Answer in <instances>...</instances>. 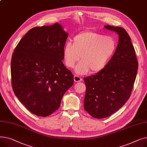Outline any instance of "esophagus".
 Returning a JSON list of instances; mask_svg holds the SVG:
<instances>
[{"label": "esophagus", "instance_id": "1", "mask_svg": "<svg viewBox=\"0 0 147 147\" xmlns=\"http://www.w3.org/2000/svg\"><path fill=\"white\" fill-rule=\"evenodd\" d=\"M74 80L75 82H80L82 80V79L80 78L78 76H74Z\"/></svg>", "mask_w": 147, "mask_h": 147}]
</instances>
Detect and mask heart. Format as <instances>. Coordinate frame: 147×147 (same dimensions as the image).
Returning a JSON list of instances; mask_svg holds the SVG:
<instances>
[{
	"label": "heart",
	"mask_w": 147,
	"mask_h": 147,
	"mask_svg": "<svg viewBox=\"0 0 147 147\" xmlns=\"http://www.w3.org/2000/svg\"><path fill=\"white\" fill-rule=\"evenodd\" d=\"M73 43L67 42L63 48L64 64L73 68L80 57L81 62L75 72L79 75L102 71L109 64L117 49V42L111 36L93 32H84L75 36Z\"/></svg>",
	"instance_id": "heart-1"
}]
</instances>
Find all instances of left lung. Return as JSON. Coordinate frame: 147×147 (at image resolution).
<instances>
[{
	"instance_id": "obj_1",
	"label": "left lung",
	"mask_w": 147,
	"mask_h": 147,
	"mask_svg": "<svg viewBox=\"0 0 147 147\" xmlns=\"http://www.w3.org/2000/svg\"><path fill=\"white\" fill-rule=\"evenodd\" d=\"M104 27L119 36L117 49L102 71L84 78L86 90L84 109L96 119L110 116L129 98L136 79L138 63L126 31L120 27Z\"/></svg>"
}]
</instances>
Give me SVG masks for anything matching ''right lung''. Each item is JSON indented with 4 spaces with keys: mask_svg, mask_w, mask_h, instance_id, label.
<instances>
[{
    "mask_svg": "<svg viewBox=\"0 0 147 147\" xmlns=\"http://www.w3.org/2000/svg\"><path fill=\"white\" fill-rule=\"evenodd\" d=\"M68 35L58 22L34 27L21 38L12 54L14 94L38 116L46 117L58 110L62 98L74 83L73 75L62 61Z\"/></svg>",
    "mask_w": 147,
    "mask_h": 147,
    "instance_id": "1",
    "label": "right lung"
}]
</instances>
